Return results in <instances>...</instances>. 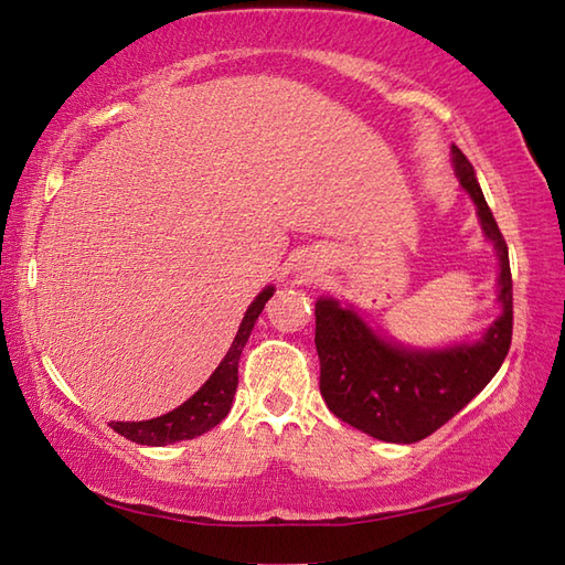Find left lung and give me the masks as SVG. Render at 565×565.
<instances>
[{
    "mask_svg": "<svg viewBox=\"0 0 565 565\" xmlns=\"http://www.w3.org/2000/svg\"><path fill=\"white\" fill-rule=\"evenodd\" d=\"M461 186L471 194L486 237L500 259V318L473 344L411 350L381 340L352 308L334 298L316 303L320 393L330 413L369 437L413 444L429 437L481 393L505 362L512 342V274L508 243L490 213L471 162L451 148Z\"/></svg>",
    "mask_w": 565,
    "mask_h": 565,
    "instance_id": "1",
    "label": "left lung"
}]
</instances>
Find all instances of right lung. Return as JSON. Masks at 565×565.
Returning <instances> with one entry per match:
<instances>
[{
  "label": "right lung",
  "instance_id": "1",
  "mask_svg": "<svg viewBox=\"0 0 565 565\" xmlns=\"http://www.w3.org/2000/svg\"><path fill=\"white\" fill-rule=\"evenodd\" d=\"M271 294H274V286H267V289L252 301L243 322H239V330L235 334L231 350H227V354L223 356V362L186 403L179 405L172 413L160 415L154 419H142V423H111L114 431H118V435L136 444L164 447V444L194 439L203 435V431H209L211 427L218 425L221 419L231 413L233 395L237 391L239 354H243V347L249 338V332L255 328V322L264 310V303L269 301Z\"/></svg>",
  "mask_w": 565,
  "mask_h": 565
}]
</instances>
